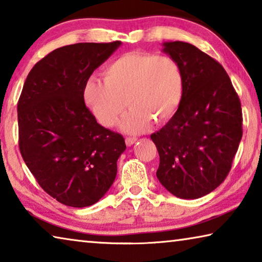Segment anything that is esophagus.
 <instances>
[{
    "label": "esophagus",
    "mask_w": 262,
    "mask_h": 262,
    "mask_svg": "<svg viewBox=\"0 0 262 262\" xmlns=\"http://www.w3.org/2000/svg\"><path fill=\"white\" fill-rule=\"evenodd\" d=\"M136 137H126V144L128 145V147H130V145H133L136 142Z\"/></svg>",
    "instance_id": "obj_1"
}]
</instances>
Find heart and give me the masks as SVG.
Returning <instances> with one entry per match:
<instances>
[{
  "label": "heart",
  "instance_id": "heart-1",
  "mask_svg": "<svg viewBox=\"0 0 262 262\" xmlns=\"http://www.w3.org/2000/svg\"><path fill=\"white\" fill-rule=\"evenodd\" d=\"M103 75L104 81L89 77L83 94L86 105L105 127L114 126L128 105L132 108L121 122L122 129L142 132L151 120H170L183 100L184 73L171 56L126 53L106 64Z\"/></svg>",
  "mask_w": 262,
  "mask_h": 262
}]
</instances>
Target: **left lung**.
Returning <instances> with one entry per match:
<instances>
[{"label": "left lung", "mask_w": 262, "mask_h": 262, "mask_svg": "<svg viewBox=\"0 0 262 262\" xmlns=\"http://www.w3.org/2000/svg\"><path fill=\"white\" fill-rule=\"evenodd\" d=\"M184 73L176 114L151 134L159 154L157 178L180 199H199L223 183L243 136L242 104L229 75L192 43L164 42Z\"/></svg>", "instance_id": "left-lung-1"}]
</instances>
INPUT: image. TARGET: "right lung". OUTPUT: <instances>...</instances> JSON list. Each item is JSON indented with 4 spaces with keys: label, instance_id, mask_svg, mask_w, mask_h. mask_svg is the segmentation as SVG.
<instances>
[{
    "label": "right lung",
    "instance_id": "obj_1",
    "mask_svg": "<svg viewBox=\"0 0 262 262\" xmlns=\"http://www.w3.org/2000/svg\"><path fill=\"white\" fill-rule=\"evenodd\" d=\"M121 41L56 48L31 69L17 105L18 144L40 187L62 205L98 202L125 151L121 134L104 128L84 103V85Z\"/></svg>",
    "mask_w": 262,
    "mask_h": 262
}]
</instances>
